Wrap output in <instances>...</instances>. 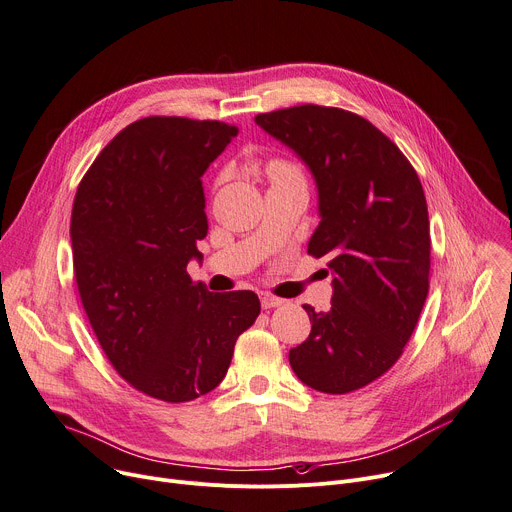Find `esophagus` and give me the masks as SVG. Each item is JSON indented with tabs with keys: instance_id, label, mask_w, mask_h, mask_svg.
I'll list each match as a JSON object with an SVG mask.
<instances>
[{
	"instance_id": "obj_1",
	"label": "esophagus",
	"mask_w": 512,
	"mask_h": 512,
	"mask_svg": "<svg viewBox=\"0 0 512 512\" xmlns=\"http://www.w3.org/2000/svg\"><path fill=\"white\" fill-rule=\"evenodd\" d=\"M260 303H262V307H264V309H272V307L285 305V299H278V297H272V295L264 293V295L260 297Z\"/></svg>"
}]
</instances>
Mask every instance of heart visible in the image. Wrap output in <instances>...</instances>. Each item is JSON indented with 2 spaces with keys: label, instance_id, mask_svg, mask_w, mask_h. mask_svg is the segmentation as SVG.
<instances>
[{
  "label": "heart",
  "instance_id": "1",
  "mask_svg": "<svg viewBox=\"0 0 512 512\" xmlns=\"http://www.w3.org/2000/svg\"><path fill=\"white\" fill-rule=\"evenodd\" d=\"M268 175H270V179H280V177H291V175H297V173H295V170H293L289 164L276 160V162L270 164Z\"/></svg>",
  "mask_w": 512,
  "mask_h": 512
}]
</instances>
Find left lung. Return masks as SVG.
Listing matches in <instances>:
<instances>
[{
	"label": "left lung",
	"mask_w": 512,
	"mask_h": 512,
	"mask_svg": "<svg viewBox=\"0 0 512 512\" xmlns=\"http://www.w3.org/2000/svg\"><path fill=\"white\" fill-rule=\"evenodd\" d=\"M254 122L305 162L319 225L307 252L327 256L331 307L289 352L299 380L319 392L358 390L401 358L429 293V213L405 154L352 111L297 105Z\"/></svg>",
	"instance_id": "8db88e82"
}]
</instances>
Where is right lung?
Listing matches in <instances>:
<instances>
[{
	"label": "right lung",
	"instance_id": "add662e5",
	"mask_svg": "<svg viewBox=\"0 0 512 512\" xmlns=\"http://www.w3.org/2000/svg\"><path fill=\"white\" fill-rule=\"evenodd\" d=\"M234 136L223 122L138 120L75 195L73 268L89 323L120 376L166 403L211 392L260 313L252 291L209 293L187 274L209 227L201 177Z\"/></svg>",
	"mask_w": 512,
	"mask_h": 512
}]
</instances>
